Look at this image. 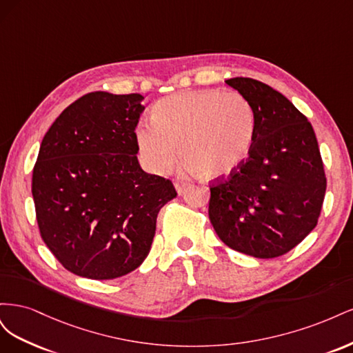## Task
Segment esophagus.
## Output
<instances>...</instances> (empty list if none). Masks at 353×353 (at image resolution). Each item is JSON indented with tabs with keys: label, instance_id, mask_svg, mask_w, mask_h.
Wrapping results in <instances>:
<instances>
[{
	"label": "esophagus",
	"instance_id": "obj_1",
	"mask_svg": "<svg viewBox=\"0 0 353 353\" xmlns=\"http://www.w3.org/2000/svg\"><path fill=\"white\" fill-rule=\"evenodd\" d=\"M174 185H175V188H176L178 193L181 194V193H183V191L190 185V183H188V181H185V179H175Z\"/></svg>",
	"mask_w": 353,
	"mask_h": 353
}]
</instances>
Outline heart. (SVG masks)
<instances>
[{
	"label": "heart",
	"instance_id": "b5f03b06",
	"mask_svg": "<svg viewBox=\"0 0 353 353\" xmlns=\"http://www.w3.org/2000/svg\"><path fill=\"white\" fill-rule=\"evenodd\" d=\"M254 134V109L243 94L188 90L154 105L153 122L138 126L137 143L147 165L156 170L174 163L179 145L191 170L215 179L240 168Z\"/></svg>",
	"mask_w": 353,
	"mask_h": 353
}]
</instances>
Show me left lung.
<instances>
[{"label": "left lung", "mask_w": 353, "mask_h": 353, "mask_svg": "<svg viewBox=\"0 0 353 353\" xmlns=\"http://www.w3.org/2000/svg\"><path fill=\"white\" fill-rule=\"evenodd\" d=\"M248 99L256 134L244 162L210 187L209 219L232 250L271 259L290 252L318 223L327 178L306 116L270 85L225 81Z\"/></svg>", "instance_id": "1"}]
</instances>
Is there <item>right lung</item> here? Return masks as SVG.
<instances>
[{
    "label": "right lung",
    "mask_w": 353,
    "mask_h": 353,
    "mask_svg": "<svg viewBox=\"0 0 353 353\" xmlns=\"http://www.w3.org/2000/svg\"><path fill=\"white\" fill-rule=\"evenodd\" d=\"M140 94H85L51 125L32 174L41 237L73 274L113 280L150 252L157 213L176 197L138 163Z\"/></svg>",
    "instance_id": "1"
}]
</instances>
